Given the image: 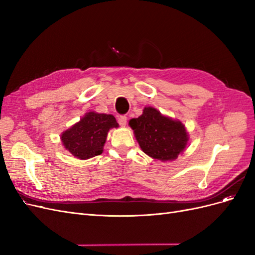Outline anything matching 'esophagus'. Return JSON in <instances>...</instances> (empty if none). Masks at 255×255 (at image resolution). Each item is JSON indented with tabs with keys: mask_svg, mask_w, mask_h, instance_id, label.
<instances>
[{
	"mask_svg": "<svg viewBox=\"0 0 255 255\" xmlns=\"http://www.w3.org/2000/svg\"><path fill=\"white\" fill-rule=\"evenodd\" d=\"M127 116L126 115H121V116H119L118 117V122H119V125L120 126H122V127H125L126 125H127Z\"/></svg>",
	"mask_w": 255,
	"mask_h": 255,
	"instance_id": "esophagus-1",
	"label": "esophagus"
}]
</instances>
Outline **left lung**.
Instances as JSON below:
<instances>
[{"label":"left lung","mask_w":255,"mask_h":255,"mask_svg":"<svg viewBox=\"0 0 255 255\" xmlns=\"http://www.w3.org/2000/svg\"><path fill=\"white\" fill-rule=\"evenodd\" d=\"M129 126L141 150L153 158L171 160L186 148L185 127L152 107H145L141 116L129 120Z\"/></svg>","instance_id":"left-lung-1"}]
</instances>
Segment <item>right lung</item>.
<instances>
[{"mask_svg":"<svg viewBox=\"0 0 255 255\" xmlns=\"http://www.w3.org/2000/svg\"><path fill=\"white\" fill-rule=\"evenodd\" d=\"M112 128H118L114 116L90 112L63 133L61 141L75 157L87 159L102 153L107 132Z\"/></svg>","mask_w":255,"mask_h":255,"instance_id":"add662e5","label":"right lung"}]
</instances>
